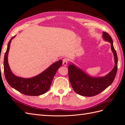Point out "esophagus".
Returning a JSON list of instances; mask_svg holds the SVG:
<instances>
[{
  "label": "esophagus",
  "mask_w": 125,
  "mask_h": 125,
  "mask_svg": "<svg viewBox=\"0 0 125 125\" xmlns=\"http://www.w3.org/2000/svg\"><path fill=\"white\" fill-rule=\"evenodd\" d=\"M68 59L67 58H63V60H62V64L64 66H67V64H68Z\"/></svg>",
  "instance_id": "1"
}]
</instances>
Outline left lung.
I'll use <instances>...</instances> for the list:
<instances>
[{
	"instance_id": "8db88e82",
	"label": "left lung",
	"mask_w": 125,
	"mask_h": 125,
	"mask_svg": "<svg viewBox=\"0 0 125 125\" xmlns=\"http://www.w3.org/2000/svg\"><path fill=\"white\" fill-rule=\"evenodd\" d=\"M103 38L111 44V49L114 53L115 65L114 68L104 77L92 78L84 71L78 68L73 64L68 67L69 79L74 91L82 96H93L106 89L114 81L117 71L118 58L113 46V40L107 32H103Z\"/></svg>"
}]
</instances>
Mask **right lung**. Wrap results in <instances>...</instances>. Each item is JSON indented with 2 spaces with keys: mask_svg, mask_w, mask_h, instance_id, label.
Returning a JSON list of instances; mask_svg holds the SVG:
<instances>
[{
  "mask_svg": "<svg viewBox=\"0 0 125 125\" xmlns=\"http://www.w3.org/2000/svg\"><path fill=\"white\" fill-rule=\"evenodd\" d=\"M14 37L13 36L9 42L3 60L4 73L7 82L12 88L26 95L38 96L44 94L50 89L55 74L62 65V60L54 63L42 73L33 78L25 79L17 77L10 70L8 62L10 45Z\"/></svg>",
  "mask_w": 125,
  "mask_h": 125,
  "instance_id": "add662e5",
  "label": "right lung"
}]
</instances>
